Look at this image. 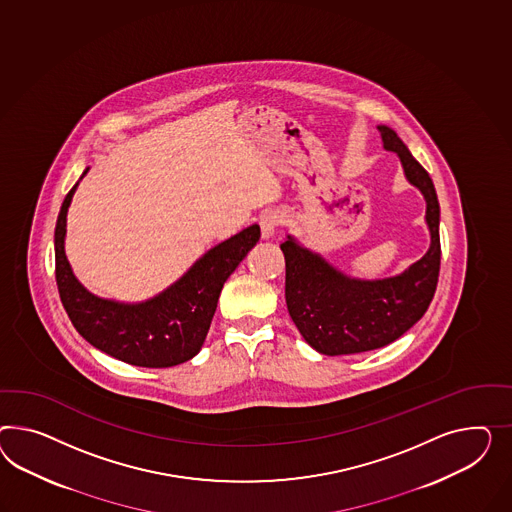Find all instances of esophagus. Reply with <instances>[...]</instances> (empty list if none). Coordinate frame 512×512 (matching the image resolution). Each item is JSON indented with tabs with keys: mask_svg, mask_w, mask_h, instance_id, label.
I'll return each mask as SVG.
<instances>
[{
	"mask_svg": "<svg viewBox=\"0 0 512 512\" xmlns=\"http://www.w3.org/2000/svg\"><path fill=\"white\" fill-rule=\"evenodd\" d=\"M283 221V216L276 212V210H266L259 218V225H261V236L263 240H270L272 236L276 235L277 225Z\"/></svg>",
	"mask_w": 512,
	"mask_h": 512,
	"instance_id": "esophagus-1",
	"label": "esophagus"
}]
</instances>
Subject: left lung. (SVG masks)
<instances>
[{
	"mask_svg": "<svg viewBox=\"0 0 512 512\" xmlns=\"http://www.w3.org/2000/svg\"><path fill=\"white\" fill-rule=\"evenodd\" d=\"M378 130L384 149L399 156L404 177L425 197L430 246L397 276L360 279L287 235L281 244L287 309L305 343L326 356L358 354L393 343L425 315L438 285L442 251L434 184L395 130L386 125H378Z\"/></svg>",
	"mask_w": 512,
	"mask_h": 512,
	"instance_id": "left-lung-1",
	"label": "left lung"
}]
</instances>
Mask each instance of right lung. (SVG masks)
Returning <instances> with one entry per match:
<instances>
[{"instance_id": "1", "label": "right lung", "mask_w": 512, "mask_h": 512, "mask_svg": "<svg viewBox=\"0 0 512 512\" xmlns=\"http://www.w3.org/2000/svg\"><path fill=\"white\" fill-rule=\"evenodd\" d=\"M85 167L80 180L87 175ZM80 180L57 216L56 281L63 307L87 343L136 367H173L192 360L207 339L223 283L259 238L257 223L205 251L167 289L143 302H119L87 291L74 276L67 253V212Z\"/></svg>"}]
</instances>
